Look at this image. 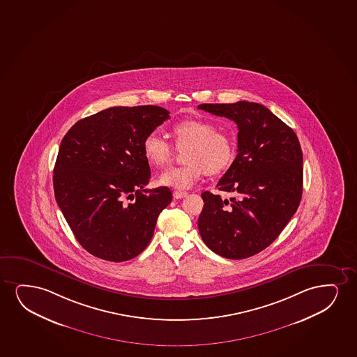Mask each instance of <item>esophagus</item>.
<instances>
[{
    "label": "esophagus",
    "mask_w": 357,
    "mask_h": 357,
    "mask_svg": "<svg viewBox=\"0 0 357 357\" xmlns=\"http://www.w3.org/2000/svg\"><path fill=\"white\" fill-rule=\"evenodd\" d=\"M185 196H188V192H186V191L176 190L173 192V197L176 199H184Z\"/></svg>",
    "instance_id": "esophagus-1"
}]
</instances>
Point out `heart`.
I'll list each match as a JSON object with an SVG mask.
<instances>
[{
  "mask_svg": "<svg viewBox=\"0 0 357 357\" xmlns=\"http://www.w3.org/2000/svg\"><path fill=\"white\" fill-rule=\"evenodd\" d=\"M172 132L178 148H185L186 165L172 167L158 178L160 184L173 189H189L202 178L227 171L235 160L236 144L230 133L217 130L213 122L191 117L178 121ZM144 156L150 166L163 168L171 162L174 146L158 130L150 132L143 142Z\"/></svg>",
  "mask_w": 357,
  "mask_h": 357,
  "instance_id": "heart-1",
  "label": "heart"
}]
</instances>
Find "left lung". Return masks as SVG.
I'll return each instance as SVG.
<instances>
[{"label":"left lung","mask_w":357,"mask_h":357,"mask_svg":"<svg viewBox=\"0 0 357 357\" xmlns=\"http://www.w3.org/2000/svg\"><path fill=\"white\" fill-rule=\"evenodd\" d=\"M234 121L237 155L217 188L204 191L199 235L214 253L245 259L271 245L298 209L303 194V153L291 127L258 102L201 104Z\"/></svg>","instance_id":"obj_1"}]
</instances>
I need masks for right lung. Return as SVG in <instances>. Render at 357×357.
Instances as JSON below:
<instances>
[{"label": "right lung", "instance_id": "1", "mask_svg": "<svg viewBox=\"0 0 357 357\" xmlns=\"http://www.w3.org/2000/svg\"><path fill=\"white\" fill-rule=\"evenodd\" d=\"M169 119L161 107H114L77 121L58 151L54 196L76 240L109 261L140 255L158 214L171 204L167 186L145 189L151 172L144 138Z\"/></svg>", "mask_w": 357, "mask_h": 357}]
</instances>
